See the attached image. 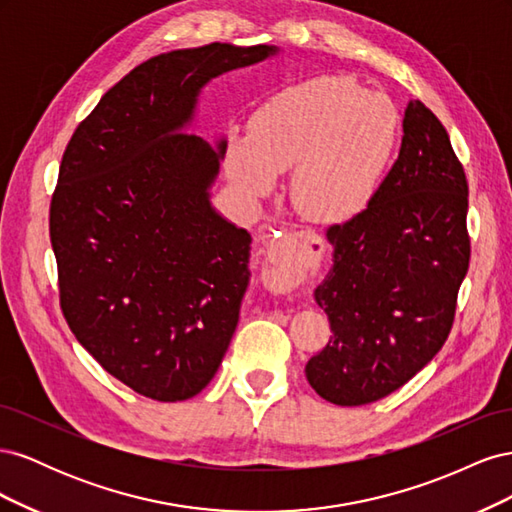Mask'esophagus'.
<instances>
[{"label": "esophagus", "instance_id": "1", "mask_svg": "<svg viewBox=\"0 0 512 512\" xmlns=\"http://www.w3.org/2000/svg\"><path fill=\"white\" fill-rule=\"evenodd\" d=\"M320 239L314 235V232H301V235H294V247L292 250H286L284 245L280 243H269L267 250H265V256L269 262H273L275 267L280 269H290L292 265H301L303 258L307 254H312L314 245L318 243Z\"/></svg>", "mask_w": 512, "mask_h": 512}]
</instances>
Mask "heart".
Masks as SVG:
<instances>
[{
  "instance_id": "obj_1",
  "label": "heart",
  "mask_w": 512,
  "mask_h": 512,
  "mask_svg": "<svg viewBox=\"0 0 512 512\" xmlns=\"http://www.w3.org/2000/svg\"><path fill=\"white\" fill-rule=\"evenodd\" d=\"M399 136L395 104L346 76H316L258 104L250 130H230L224 168L250 203L292 168L290 200L303 218L342 224L374 203Z\"/></svg>"
}]
</instances>
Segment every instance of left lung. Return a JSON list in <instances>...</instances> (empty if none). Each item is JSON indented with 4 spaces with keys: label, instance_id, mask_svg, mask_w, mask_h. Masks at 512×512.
<instances>
[{
    "label": "left lung",
    "instance_id": "1",
    "mask_svg": "<svg viewBox=\"0 0 512 512\" xmlns=\"http://www.w3.org/2000/svg\"><path fill=\"white\" fill-rule=\"evenodd\" d=\"M401 128L374 203L327 230L333 267L314 299L333 337L305 376L335 406L391 395L440 352L470 265L468 181L451 138L421 100Z\"/></svg>",
    "mask_w": 512,
    "mask_h": 512
}]
</instances>
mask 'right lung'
Segmentation results:
<instances>
[{
	"instance_id": "1",
	"label": "right lung",
	"mask_w": 512,
	"mask_h": 512,
	"mask_svg": "<svg viewBox=\"0 0 512 512\" xmlns=\"http://www.w3.org/2000/svg\"><path fill=\"white\" fill-rule=\"evenodd\" d=\"M280 53L211 42L162 53L72 134L51 200L68 327L138 395L183 401L218 371L250 284V243L211 205L226 141L188 130L203 87Z\"/></svg>"
}]
</instances>
